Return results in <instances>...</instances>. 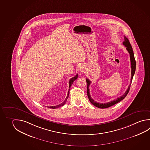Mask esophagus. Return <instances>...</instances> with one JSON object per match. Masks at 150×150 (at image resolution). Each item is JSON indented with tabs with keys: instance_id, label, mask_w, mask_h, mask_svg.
I'll return each mask as SVG.
<instances>
[{
	"instance_id": "1",
	"label": "esophagus",
	"mask_w": 150,
	"mask_h": 150,
	"mask_svg": "<svg viewBox=\"0 0 150 150\" xmlns=\"http://www.w3.org/2000/svg\"><path fill=\"white\" fill-rule=\"evenodd\" d=\"M79 69H80V72H81V74H83V73L85 72V71H86V68H85V65H81V66L80 67V68H79Z\"/></svg>"
}]
</instances>
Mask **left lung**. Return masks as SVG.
Returning a JSON list of instances; mask_svg holds the SVG:
<instances>
[{"mask_svg":"<svg viewBox=\"0 0 150 150\" xmlns=\"http://www.w3.org/2000/svg\"><path fill=\"white\" fill-rule=\"evenodd\" d=\"M123 45L124 46L126 47V50H127L129 55H130V60H131V83L128 86L127 89L126 90L125 93L123 94V95L120 96V98H117L115 99L114 100L111 101L108 103H99L96 102L93 99L91 96L90 95V91H89V87L90 86V83H91V81L89 79H86V82H87V93L88 97V98L90 100V103L93 104V105H94L95 106L97 107L98 108H106L112 106L113 105H114L116 104H117L118 103H119L120 101L123 100L124 98H125L126 96L128 94V92L130 89V87H131V83H132V81L133 80V78L134 75L135 74V69H136V61L135 60V57H134V55L133 51V49L132 47L131 46V44L129 42L128 38H126L125 36H124V41L123 42Z\"/></svg>","mask_w":150,"mask_h":150,"instance_id":"1","label":"left lung"}]
</instances>
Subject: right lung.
I'll return each instance as SVG.
<instances>
[{
	"instance_id": "obj_1",
	"label": "right lung",
	"mask_w": 150,
	"mask_h": 150,
	"mask_svg": "<svg viewBox=\"0 0 150 150\" xmlns=\"http://www.w3.org/2000/svg\"><path fill=\"white\" fill-rule=\"evenodd\" d=\"M78 78V74L76 75V76H74L73 78H72L70 80H69V89L68 93V95H67V97L65 98V100L62 103H61V104H59V105H58L57 106H48V107H49L50 108H52V109H55V108H57L58 107H60L62 106H63L64 104L66 103V102H67V99L69 97V91H70V88L71 87V85H72V83H73V82L74 81L76 80V79Z\"/></svg>"
}]
</instances>
